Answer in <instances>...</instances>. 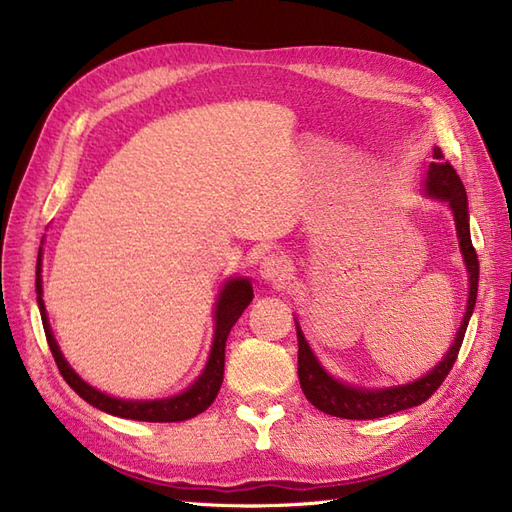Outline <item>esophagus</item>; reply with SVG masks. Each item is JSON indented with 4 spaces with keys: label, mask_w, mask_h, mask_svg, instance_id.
<instances>
[{
    "label": "esophagus",
    "mask_w": 512,
    "mask_h": 512,
    "mask_svg": "<svg viewBox=\"0 0 512 512\" xmlns=\"http://www.w3.org/2000/svg\"><path fill=\"white\" fill-rule=\"evenodd\" d=\"M259 275H262V279L268 281V284H286L292 277V268L284 257L268 255L264 257L262 266H259Z\"/></svg>",
    "instance_id": "obj_1"
}]
</instances>
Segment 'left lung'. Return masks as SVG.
Wrapping results in <instances>:
<instances>
[{
	"label": "left lung",
	"instance_id": "obj_1",
	"mask_svg": "<svg viewBox=\"0 0 512 512\" xmlns=\"http://www.w3.org/2000/svg\"><path fill=\"white\" fill-rule=\"evenodd\" d=\"M433 160L436 162H431V167L427 171V180H424V195L449 204L455 220V231H458L460 253L464 257L466 273H469V301H466V312L460 323V330L455 334V341L451 343L449 352L444 354V358L438 365H433L431 372H427L422 378L413 380V383H407V385L372 389V387H354L325 372L323 365L319 363V358L310 350L306 336H303L299 323L295 319L297 341H299L301 389L314 407L323 413H330V416L347 418V420H374L402 409L418 407L429 396H433V391L442 385V380L451 372L455 358H458L466 325H469L473 308H475L477 281H480V262H477V253L471 242L469 200H466L464 184L458 173H455V169L451 167V162L444 160L440 147H433Z\"/></svg>",
	"mask_w": 512,
	"mask_h": 512
}]
</instances>
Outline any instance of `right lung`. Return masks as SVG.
<instances>
[{
    "label": "right lung",
    "instance_id": "obj_1",
    "mask_svg": "<svg viewBox=\"0 0 512 512\" xmlns=\"http://www.w3.org/2000/svg\"><path fill=\"white\" fill-rule=\"evenodd\" d=\"M35 286H37V303H39L43 330H46L50 352L54 356V361H57V367H59V372H61L65 383H68L85 402H90L92 407L101 409L105 413H112V416H118V418L143 420V422H182V420L195 418L198 413L211 407V402L215 400L217 391H220L222 380H224V347H226L228 332H231L237 319L242 317V312L248 308V303L253 301V286H250V281L246 277L228 279L220 290V297H217V301H215L213 345H211L209 361H206V367L202 369L198 380H195L189 389H184L182 394L169 396V398L125 400V398H114L110 394H105V391H99L96 387L85 383V380L74 372L70 363L65 361V356L61 354L59 345L52 336L46 306H43V299H41V295H43V290H41V248H39V257H37Z\"/></svg>",
    "mask_w": 512,
    "mask_h": 512
}]
</instances>
